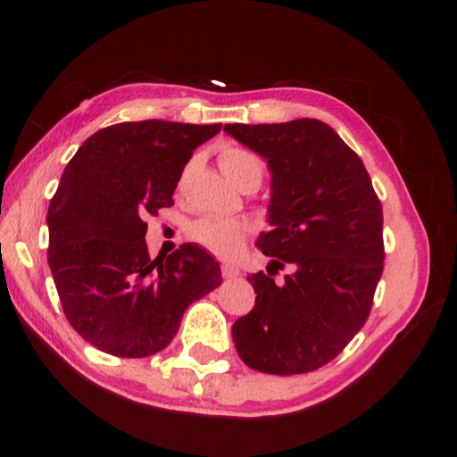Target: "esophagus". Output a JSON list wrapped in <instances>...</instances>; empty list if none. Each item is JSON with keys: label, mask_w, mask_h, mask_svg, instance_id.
I'll return each mask as SVG.
<instances>
[{"label": "esophagus", "mask_w": 457, "mask_h": 457, "mask_svg": "<svg viewBox=\"0 0 457 457\" xmlns=\"http://www.w3.org/2000/svg\"><path fill=\"white\" fill-rule=\"evenodd\" d=\"M222 277L227 280H235V278L241 277V272H239V268H235L230 264H222Z\"/></svg>", "instance_id": "esophagus-1"}]
</instances>
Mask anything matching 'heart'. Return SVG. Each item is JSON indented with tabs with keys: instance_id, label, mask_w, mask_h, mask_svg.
<instances>
[{
	"instance_id": "b5f03b06",
	"label": "heart",
	"mask_w": 457,
	"mask_h": 457,
	"mask_svg": "<svg viewBox=\"0 0 457 457\" xmlns=\"http://www.w3.org/2000/svg\"><path fill=\"white\" fill-rule=\"evenodd\" d=\"M218 162H220L222 172L237 187L252 183V180L260 185L262 174H264L262 160L245 147H224L218 155ZM247 224L216 216L199 218L189 228L191 239L218 258H233L241 249L243 241L247 239Z\"/></svg>"
}]
</instances>
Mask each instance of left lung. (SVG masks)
Masks as SVG:
<instances>
[{
	"label": "left lung",
	"mask_w": 457,
	"mask_h": 457,
	"mask_svg": "<svg viewBox=\"0 0 457 457\" xmlns=\"http://www.w3.org/2000/svg\"><path fill=\"white\" fill-rule=\"evenodd\" d=\"M272 170L268 274L247 277L253 310L233 324L239 358L266 374H305L335 360L370 316L385 268L383 205L360 155L316 118L227 124ZM289 265L283 286L271 274Z\"/></svg>",
	"instance_id": "obj_1"
}]
</instances>
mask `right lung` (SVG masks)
<instances>
[{"mask_svg": "<svg viewBox=\"0 0 457 457\" xmlns=\"http://www.w3.org/2000/svg\"><path fill=\"white\" fill-rule=\"evenodd\" d=\"M222 124L139 120L91 135L49 202L47 262L71 327L118 358L168 347L185 310L222 283L218 262L183 243L147 253V216L174 205L193 149Z\"/></svg>", "mask_w": 457, "mask_h": 457, "instance_id": "add662e5", "label": "right lung"}]
</instances>
